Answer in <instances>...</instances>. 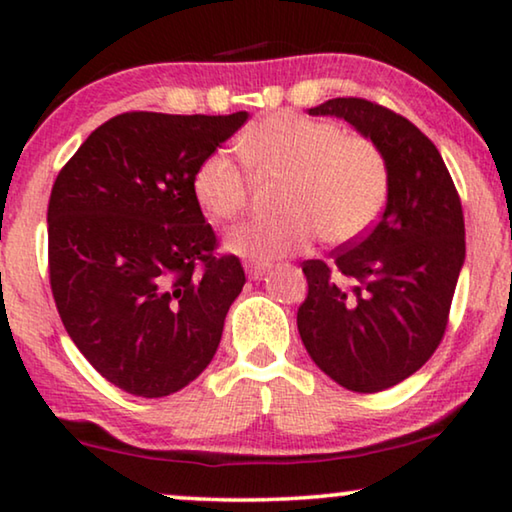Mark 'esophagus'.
I'll return each mask as SVG.
<instances>
[{"instance_id": "1", "label": "esophagus", "mask_w": 512, "mask_h": 512, "mask_svg": "<svg viewBox=\"0 0 512 512\" xmlns=\"http://www.w3.org/2000/svg\"><path fill=\"white\" fill-rule=\"evenodd\" d=\"M244 270H247L249 279H261L265 272H268V263H261V261H247L244 263Z\"/></svg>"}]
</instances>
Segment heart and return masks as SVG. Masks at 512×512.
<instances>
[{
    "label": "heart",
    "mask_w": 512,
    "mask_h": 512,
    "mask_svg": "<svg viewBox=\"0 0 512 512\" xmlns=\"http://www.w3.org/2000/svg\"><path fill=\"white\" fill-rule=\"evenodd\" d=\"M240 151L258 172L284 174L277 216H254L230 230L226 249L249 261H275L328 242H352L373 226L387 200L389 174L373 142L352 137L333 121L279 111L251 125ZM193 193L209 219L228 221L247 205V170L226 151L202 160Z\"/></svg>",
    "instance_id": "b5f03b06"
}]
</instances>
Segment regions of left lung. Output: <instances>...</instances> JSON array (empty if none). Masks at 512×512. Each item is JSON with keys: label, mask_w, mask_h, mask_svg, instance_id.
Returning a JSON list of instances; mask_svg holds the SVG:
<instances>
[{"label": "left lung", "mask_w": 512, "mask_h": 512, "mask_svg": "<svg viewBox=\"0 0 512 512\" xmlns=\"http://www.w3.org/2000/svg\"><path fill=\"white\" fill-rule=\"evenodd\" d=\"M370 139L387 163L382 219L331 263L305 261L300 340L312 361L349 391L375 394L417 373L443 340L466 258L464 212L450 172L408 118L335 97L307 109Z\"/></svg>", "instance_id": "obj_1"}]
</instances>
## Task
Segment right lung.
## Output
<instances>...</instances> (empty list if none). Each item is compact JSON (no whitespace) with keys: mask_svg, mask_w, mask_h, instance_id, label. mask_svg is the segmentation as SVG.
Here are the masks:
<instances>
[{"mask_svg":"<svg viewBox=\"0 0 512 512\" xmlns=\"http://www.w3.org/2000/svg\"><path fill=\"white\" fill-rule=\"evenodd\" d=\"M130 111L100 125L62 167L48 200V268L60 319L97 373L160 398L214 359L240 296L235 256H214L193 177L247 123Z\"/></svg>","mask_w":512,"mask_h":512,"instance_id":"1","label":"right lung"}]
</instances>
